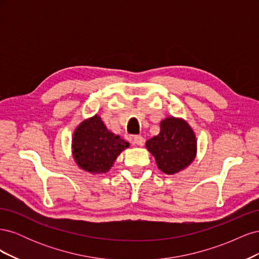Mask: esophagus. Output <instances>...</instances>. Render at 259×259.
<instances>
[{
  "label": "esophagus",
  "mask_w": 259,
  "mask_h": 259,
  "mask_svg": "<svg viewBox=\"0 0 259 259\" xmlns=\"http://www.w3.org/2000/svg\"><path fill=\"white\" fill-rule=\"evenodd\" d=\"M133 142H134V145L142 147V146L145 145V138L143 136L137 135V136H134V139H133Z\"/></svg>",
  "instance_id": "esophagus-1"
}]
</instances>
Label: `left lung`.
<instances>
[{"label": "left lung", "mask_w": 259, "mask_h": 259, "mask_svg": "<svg viewBox=\"0 0 259 259\" xmlns=\"http://www.w3.org/2000/svg\"><path fill=\"white\" fill-rule=\"evenodd\" d=\"M159 135L147 140L146 148L158 167L173 175L189 166L197 154V138L185 120L169 116L161 121Z\"/></svg>", "instance_id": "obj_1"}]
</instances>
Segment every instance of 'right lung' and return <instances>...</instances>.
<instances>
[{"mask_svg": "<svg viewBox=\"0 0 259 259\" xmlns=\"http://www.w3.org/2000/svg\"><path fill=\"white\" fill-rule=\"evenodd\" d=\"M130 144L109 132L97 114L80 123L73 133L72 154L80 168L92 174H104L111 168Z\"/></svg>", "mask_w": 259, "mask_h": 259, "instance_id": "right-lung-1", "label": "right lung"}]
</instances>
